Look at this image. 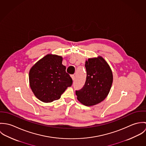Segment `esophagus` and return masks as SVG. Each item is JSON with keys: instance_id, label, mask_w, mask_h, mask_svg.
I'll return each mask as SVG.
<instances>
[{"instance_id": "obj_1", "label": "esophagus", "mask_w": 146, "mask_h": 146, "mask_svg": "<svg viewBox=\"0 0 146 146\" xmlns=\"http://www.w3.org/2000/svg\"><path fill=\"white\" fill-rule=\"evenodd\" d=\"M71 78L72 79V80H75V75H71Z\"/></svg>"}]
</instances>
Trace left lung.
Here are the masks:
<instances>
[{"label":"left lung","instance_id":"8db88e82","mask_svg":"<svg viewBox=\"0 0 146 146\" xmlns=\"http://www.w3.org/2000/svg\"><path fill=\"white\" fill-rule=\"evenodd\" d=\"M85 67L86 81L83 87L76 90L78 100L86 106L98 104L108 94L113 82L111 69L104 58H89Z\"/></svg>","mask_w":146,"mask_h":146}]
</instances>
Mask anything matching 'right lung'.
Here are the masks:
<instances>
[{
	"label": "right lung",
	"mask_w": 146,
	"mask_h": 146,
	"mask_svg": "<svg viewBox=\"0 0 146 146\" xmlns=\"http://www.w3.org/2000/svg\"><path fill=\"white\" fill-rule=\"evenodd\" d=\"M62 57L47 54L36 63L29 72L30 88L36 97L45 103L59 100L72 80L66 72Z\"/></svg>",
	"instance_id": "right-lung-1"
}]
</instances>
